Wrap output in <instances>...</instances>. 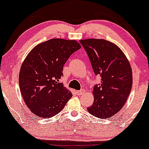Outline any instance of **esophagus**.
<instances>
[{
  "instance_id": "obj_1",
  "label": "esophagus",
  "mask_w": 149,
  "mask_h": 149,
  "mask_svg": "<svg viewBox=\"0 0 149 149\" xmlns=\"http://www.w3.org/2000/svg\"><path fill=\"white\" fill-rule=\"evenodd\" d=\"M76 93H77V95H83L84 93H85V90L81 89V90H80V91H77Z\"/></svg>"
}]
</instances>
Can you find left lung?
<instances>
[{"instance_id":"8db88e82","label":"left lung","mask_w":149,"mask_h":149,"mask_svg":"<svg viewBox=\"0 0 149 149\" xmlns=\"http://www.w3.org/2000/svg\"><path fill=\"white\" fill-rule=\"evenodd\" d=\"M95 75L102 77L93 88L94 102L87 108L98 118L111 117L127 100L133 85L131 65L119 47L104 39L81 40Z\"/></svg>"}]
</instances>
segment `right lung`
Returning <instances> with one entry per match:
<instances>
[{
  "instance_id": "obj_1",
  "label": "right lung",
  "mask_w": 149,
  "mask_h": 149,
  "mask_svg": "<svg viewBox=\"0 0 149 149\" xmlns=\"http://www.w3.org/2000/svg\"><path fill=\"white\" fill-rule=\"evenodd\" d=\"M81 48L74 40L53 38L34 47L27 54L19 73L20 91L34 115L49 118L63 110L72 96L59 79L68 58Z\"/></svg>"
}]
</instances>
